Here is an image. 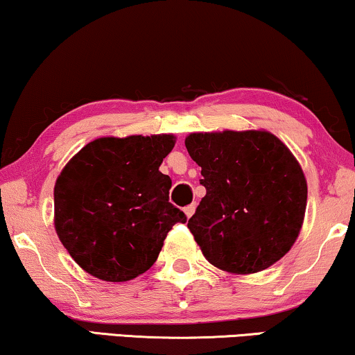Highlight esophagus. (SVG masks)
Listing matches in <instances>:
<instances>
[{
  "label": "esophagus",
  "mask_w": 355,
  "mask_h": 355,
  "mask_svg": "<svg viewBox=\"0 0 355 355\" xmlns=\"http://www.w3.org/2000/svg\"><path fill=\"white\" fill-rule=\"evenodd\" d=\"M183 211H184V214H187V217L189 218L194 214V211H196V204H189V206L184 207Z\"/></svg>",
  "instance_id": "1"
}]
</instances>
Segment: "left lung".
Returning a JSON list of instances; mask_svg holds the SVG:
<instances>
[{
  "mask_svg": "<svg viewBox=\"0 0 355 355\" xmlns=\"http://www.w3.org/2000/svg\"><path fill=\"white\" fill-rule=\"evenodd\" d=\"M201 167V199L188 228L204 257L228 273L266 270L299 236L307 182L286 144L266 130L191 133L184 139Z\"/></svg>",
  "mask_w": 355,
  "mask_h": 355,
  "instance_id": "8db88e82",
  "label": "left lung"
}]
</instances>
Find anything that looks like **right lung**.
<instances>
[{
  "mask_svg": "<svg viewBox=\"0 0 355 355\" xmlns=\"http://www.w3.org/2000/svg\"><path fill=\"white\" fill-rule=\"evenodd\" d=\"M173 135L104 137L80 149L54 184V228L85 272L128 282L151 268L164 239L187 216L168 202L159 172Z\"/></svg>",
  "mask_w": 355,
  "mask_h": 355,
  "instance_id": "add662e5",
  "label": "right lung"
}]
</instances>
